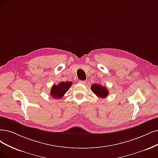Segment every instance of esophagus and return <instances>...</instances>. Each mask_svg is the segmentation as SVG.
<instances>
[{
    "label": "esophagus",
    "mask_w": 158,
    "mask_h": 158,
    "mask_svg": "<svg viewBox=\"0 0 158 158\" xmlns=\"http://www.w3.org/2000/svg\"><path fill=\"white\" fill-rule=\"evenodd\" d=\"M79 83L83 84V85H85L86 83V81H79Z\"/></svg>",
    "instance_id": "34e87169"
}]
</instances>
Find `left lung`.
Here are the masks:
<instances>
[{
	"label": "left lung",
	"instance_id": "1",
	"mask_svg": "<svg viewBox=\"0 0 158 158\" xmlns=\"http://www.w3.org/2000/svg\"><path fill=\"white\" fill-rule=\"evenodd\" d=\"M92 91L94 93V94L100 98H106L109 94V91L105 86H102L101 85L98 84H94L91 86Z\"/></svg>",
	"mask_w": 158,
	"mask_h": 158
}]
</instances>
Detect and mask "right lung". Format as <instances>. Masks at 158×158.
<instances>
[{
    "label": "right lung",
    "instance_id": "add662e5",
    "mask_svg": "<svg viewBox=\"0 0 158 158\" xmlns=\"http://www.w3.org/2000/svg\"><path fill=\"white\" fill-rule=\"evenodd\" d=\"M72 85V83L70 82V81H69V82H68V81L61 82L58 83L57 85H54L51 89L50 94L53 98H61L71 87Z\"/></svg>",
    "mask_w": 158,
    "mask_h": 158
}]
</instances>
